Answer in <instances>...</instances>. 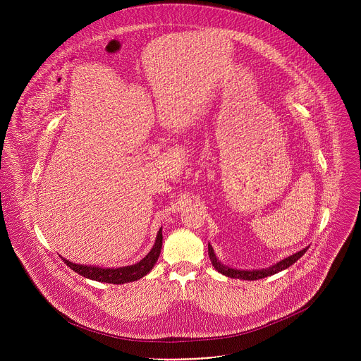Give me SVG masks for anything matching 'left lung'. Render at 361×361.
Here are the masks:
<instances>
[{
    "label": "left lung",
    "instance_id": "1",
    "mask_svg": "<svg viewBox=\"0 0 361 361\" xmlns=\"http://www.w3.org/2000/svg\"><path fill=\"white\" fill-rule=\"evenodd\" d=\"M307 250H308V247H307V248H302L301 251H298V252H295V254H293V255H290V257H287V259H284V260L276 263L274 266H271V267H269V269H263V270H238V269H233V267L224 266V264L220 263V260H217V257H216V254H214V250H213V247H212L210 244H209V257H210L213 267H214L219 273H221V274H224V276H227V277H231V279H240V280H250V281H251V280H260V279L273 276V274H276V273H280V271L288 269L291 264H294V263L300 259V257H301Z\"/></svg>",
    "mask_w": 361,
    "mask_h": 361
}]
</instances>
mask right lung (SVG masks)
Listing matches in <instances>:
<instances>
[{"label":"right lung","instance_id":"add662e5","mask_svg":"<svg viewBox=\"0 0 361 361\" xmlns=\"http://www.w3.org/2000/svg\"><path fill=\"white\" fill-rule=\"evenodd\" d=\"M161 245H163V228L157 233L156 243H154L151 251L144 257L141 262L133 266H126V267H118V269H102V267H95V266H84V264H75L71 263L66 259L63 262L75 273L80 276L101 281V283H110V284H124L130 281H137L145 274H148L154 264L157 263L160 252H161Z\"/></svg>","mask_w":361,"mask_h":361}]
</instances>
